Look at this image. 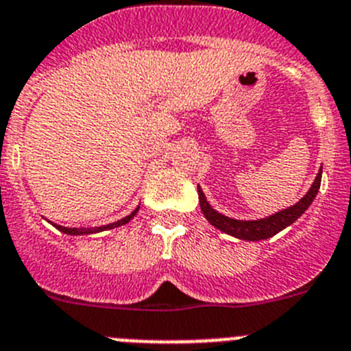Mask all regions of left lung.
Returning <instances> with one entry per match:
<instances>
[{
	"label": "left lung",
	"mask_w": 351,
	"mask_h": 351,
	"mask_svg": "<svg viewBox=\"0 0 351 351\" xmlns=\"http://www.w3.org/2000/svg\"><path fill=\"white\" fill-rule=\"evenodd\" d=\"M322 169L316 173L315 181H313L311 188L308 190V193L300 198L299 202L293 204L291 207H287V209L280 210V213L272 214V216H267V218L262 219H235L228 218L225 214L218 213L209 204L207 197L204 195L202 188L197 186L198 190V200H200V209H202L204 216H206L207 221L218 228V230L225 232V234L232 235L235 239H243V241H263V239H269L272 235L280 234L281 230H285L287 226H290L291 223H295L297 219L302 216L308 207L311 206L315 197L318 195V190H320L322 184Z\"/></svg>",
	"instance_id": "1"
}]
</instances>
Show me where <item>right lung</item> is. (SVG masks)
Instances as JSON below:
<instances>
[{
    "label": "right lung",
    "mask_w": 351,
    "mask_h": 351,
    "mask_svg": "<svg viewBox=\"0 0 351 351\" xmlns=\"http://www.w3.org/2000/svg\"><path fill=\"white\" fill-rule=\"evenodd\" d=\"M138 209H141V206H137V209H133L132 213L128 214V216H125V218L117 219V221L114 223H108V225H101V226H88V228H77V226H73V228H70V226H61V225H56V223H51L52 226H56L58 230L63 232V234L66 235H89V234H98V232H105V230H112V228H117V226H123L126 225V223L130 221V219L135 218V214L138 213Z\"/></svg>",
    "instance_id": "add662e5"
}]
</instances>
